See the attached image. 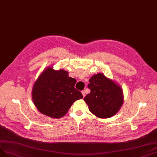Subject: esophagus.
I'll use <instances>...</instances> for the list:
<instances>
[{
    "label": "esophagus",
    "mask_w": 157,
    "mask_h": 157,
    "mask_svg": "<svg viewBox=\"0 0 157 157\" xmlns=\"http://www.w3.org/2000/svg\"><path fill=\"white\" fill-rule=\"evenodd\" d=\"M81 94H82V95H83V97H85V91H82V92H81Z\"/></svg>",
    "instance_id": "34e87169"
}]
</instances>
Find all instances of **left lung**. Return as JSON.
<instances>
[{
    "instance_id": "left-lung-1",
    "label": "left lung",
    "mask_w": 157,
    "mask_h": 157,
    "mask_svg": "<svg viewBox=\"0 0 157 157\" xmlns=\"http://www.w3.org/2000/svg\"><path fill=\"white\" fill-rule=\"evenodd\" d=\"M91 90L84 98L90 111L100 118H108L116 114L123 103L121 87L98 72L89 79Z\"/></svg>"
}]
</instances>
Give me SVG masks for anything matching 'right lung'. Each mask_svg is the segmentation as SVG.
Wrapping results in <instances>:
<instances>
[{"label":"right lung","mask_w":157,"mask_h":157,"mask_svg":"<svg viewBox=\"0 0 157 157\" xmlns=\"http://www.w3.org/2000/svg\"><path fill=\"white\" fill-rule=\"evenodd\" d=\"M68 74L67 71L54 70L50 66L41 72L32 92L33 102L39 112L50 118H60L74 102L83 98L74 88L76 80Z\"/></svg>","instance_id":"right-lung-1"}]
</instances>
